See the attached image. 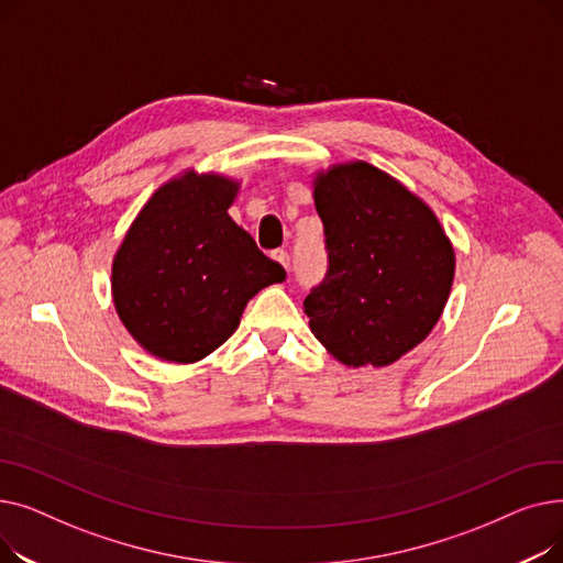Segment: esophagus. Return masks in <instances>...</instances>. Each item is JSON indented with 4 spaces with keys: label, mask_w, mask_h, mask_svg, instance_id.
I'll return each instance as SVG.
<instances>
[{
    "label": "esophagus",
    "mask_w": 563,
    "mask_h": 563,
    "mask_svg": "<svg viewBox=\"0 0 563 563\" xmlns=\"http://www.w3.org/2000/svg\"><path fill=\"white\" fill-rule=\"evenodd\" d=\"M272 257H274L278 264H283L285 269H289V253H287V251L278 249V251H274V253H272Z\"/></svg>",
    "instance_id": "esophagus-1"
}]
</instances>
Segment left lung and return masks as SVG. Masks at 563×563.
<instances>
[{
    "label": "left lung",
    "mask_w": 563,
    "mask_h": 563,
    "mask_svg": "<svg viewBox=\"0 0 563 563\" xmlns=\"http://www.w3.org/2000/svg\"><path fill=\"white\" fill-rule=\"evenodd\" d=\"M329 272L308 294L312 335L346 367H388L416 349L450 299L456 255L431 207L367 162L312 177Z\"/></svg>",
    "instance_id": "1"
}]
</instances>
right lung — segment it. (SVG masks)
Segmentation results:
<instances>
[{
  "label": "right lung",
  "mask_w": 563,
  "mask_h": 563,
  "mask_svg": "<svg viewBox=\"0 0 563 563\" xmlns=\"http://www.w3.org/2000/svg\"><path fill=\"white\" fill-rule=\"evenodd\" d=\"M240 187L223 173L183 170L147 198L113 255V308L159 361L210 356L255 294L285 280L283 266L228 214Z\"/></svg>",
  "instance_id": "1"
}]
</instances>
